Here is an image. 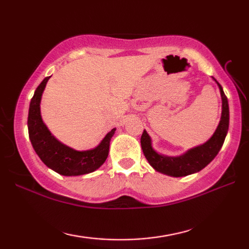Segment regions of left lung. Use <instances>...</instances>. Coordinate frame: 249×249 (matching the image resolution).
I'll use <instances>...</instances> for the list:
<instances>
[{
	"label": "left lung",
	"mask_w": 249,
	"mask_h": 249,
	"mask_svg": "<svg viewBox=\"0 0 249 249\" xmlns=\"http://www.w3.org/2000/svg\"><path fill=\"white\" fill-rule=\"evenodd\" d=\"M216 83L218 84L222 95V116L215 133L205 144L188 150L184 155L179 157H167V156L156 153L151 147L149 135L146 130L142 132L141 137L142 153L155 170L172 177H183L202 170L215 158L225 141L230 124L229 102H227V98L221 84L218 82Z\"/></svg>",
	"instance_id": "8db88e82"
}]
</instances>
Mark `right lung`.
<instances>
[{"label": "right lung", "mask_w": 249, "mask_h": 249, "mask_svg": "<svg viewBox=\"0 0 249 249\" xmlns=\"http://www.w3.org/2000/svg\"><path fill=\"white\" fill-rule=\"evenodd\" d=\"M46 77L37 87L31 100L28 111V135L36 154L46 166L62 176H81L94 171L103 165L107 158L109 141L115 128L107 133L101 144L94 149L78 151L61 144L46 127L40 116V99L46 83Z\"/></svg>", "instance_id": "right-lung-1"}]
</instances>
